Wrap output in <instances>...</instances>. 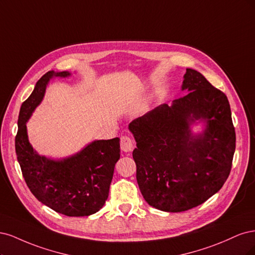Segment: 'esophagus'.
I'll return each mask as SVG.
<instances>
[{
    "label": "esophagus",
    "instance_id": "esophagus-1",
    "mask_svg": "<svg viewBox=\"0 0 255 255\" xmlns=\"http://www.w3.org/2000/svg\"><path fill=\"white\" fill-rule=\"evenodd\" d=\"M121 149L124 152H130L134 149V143L132 141V138L124 135L121 137Z\"/></svg>",
    "mask_w": 255,
    "mask_h": 255
}]
</instances>
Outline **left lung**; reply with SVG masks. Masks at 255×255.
<instances>
[{
    "label": "left lung",
    "instance_id": "1",
    "mask_svg": "<svg viewBox=\"0 0 255 255\" xmlns=\"http://www.w3.org/2000/svg\"><path fill=\"white\" fill-rule=\"evenodd\" d=\"M185 95L132 121L136 181L144 199L164 212L187 211L223 187L232 167L235 130L225 93L193 69L181 86ZM203 124L201 133L191 126Z\"/></svg>",
    "mask_w": 255,
    "mask_h": 255
}]
</instances>
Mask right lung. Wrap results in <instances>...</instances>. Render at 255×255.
Segmentation results:
<instances>
[{"instance_id": "add662e5", "label": "right lung", "mask_w": 255, "mask_h": 255, "mask_svg": "<svg viewBox=\"0 0 255 255\" xmlns=\"http://www.w3.org/2000/svg\"><path fill=\"white\" fill-rule=\"evenodd\" d=\"M71 75L68 71H48L37 81L34 91L21 106L15 152L32 195L57 213L79 217L98 212L108 198L114 166L120 159V138L95 139L70 157L52 159L32 148L26 127L50 80Z\"/></svg>"}]
</instances>
